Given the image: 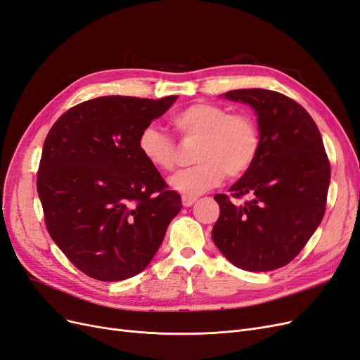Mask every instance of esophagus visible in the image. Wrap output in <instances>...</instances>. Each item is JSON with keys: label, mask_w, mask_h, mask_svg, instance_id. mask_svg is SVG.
<instances>
[{"label": "esophagus", "mask_w": 360, "mask_h": 360, "mask_svg": "<svg viewBox=\"0 0 360 360\" xmlns=\"http://www.w3.org/2000/svg\"><path fill=\"white\" fill-rule=\"evenodd\" d=\"M195 201H197V198H195V197H186V195H183V197H181V202H183L184 207H191Z\"/></svg>", "instance_id": "esophagus-1"}]
</instances>
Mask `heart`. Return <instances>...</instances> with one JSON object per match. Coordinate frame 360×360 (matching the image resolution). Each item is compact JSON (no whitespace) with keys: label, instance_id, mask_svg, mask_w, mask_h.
<instances>
[{"label":"heart","instance_id":"b5f03b06","mask_svg":"<svg viewBox=\"0 0 360 360\" xmlns=\"http://www.w3.org/2000/svg\"><path fill=\"white\" fill-rule=\"evenodd\" d=\"M171 123L180 136L198 139L193 155L198 165L168 179L169 188L186 197L212 189L222 181L225 172L228 177L243 176L258 158L259 129L248 114H231L221 105L198 102L174 114ZM138 150L159 171H171L176 165L172 139L156 126L141 130Z\"/></svg>","mask_w":360,"mask_h":360}]
</instances>
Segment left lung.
Wrapping results in <instances>:
<instances>
[{"label":"left lung","mask_w":360,"mask_h":360,"mask_svg":"<svg viewBox=\"0 0 360 360\" xmlns=\"http://www.w3.org/2000/svg\"><path fill=\"white\" fill-rule=\"evenodd\" d=\"M225 99L257 114L261 148L255 163L230 192L214 195L219 219L212 238L224 257L248 271L288 264L320 225L330 183V163L320 130L303 106L264 89L233 90Z\"/></svg>","instance_id":"obj_1"}]
</instances>
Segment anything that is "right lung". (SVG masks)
I'll list each match as a JSON object with an SVG mask.
<instances>
[{"mask_svg":"<svg viewBox=\"0 0 360 360\" xmlns=\"http://www.w3.org/2000/svg\"><path fill=\"white\" fill-rule=\"evenodd\" d=\"M179 96H103L64 112L45 139L37 192L49 236L90 278L114 282L143 271L181 198L138 150L141 130Z\"/></svg>","mask_w":360,"mask_h":360,"instance_id":"right-lung-1","label":"right lung"}]
</instances>
